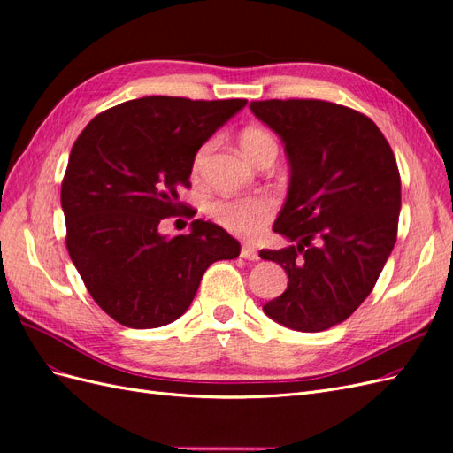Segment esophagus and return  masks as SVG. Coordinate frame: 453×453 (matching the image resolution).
<instances>
[{"label": "esophagus", "mask_w": 453, "mask_h": 453, "mask_svg": "<svg viewBox=\"0 0 453 453\" xmlns=\"http://www.w3.org/2000/svg\"><path fill=\"white\" fill-rule=\"evenodd\" d=\"M240 255H242L243 258H248V260H258V258H260V257H258V251L253 248V245H250V243L242 245Z\"/></svg>", "instance_id": "1"}]
</instances>
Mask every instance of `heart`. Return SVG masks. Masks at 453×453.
Segmentation results:
<instances>
[{
	"label": "heart",
	"mask_w": 453,
	"mask_h": 453,
	"mask_svg": "<svg viewBox=\"0 0 453 453\" xmlns=\"http://www.w3.org/2000/svg\"><path fill=\"white\" fill-rule=\"evenodd\" d=\"M238 145H240L242 155L248 160H251L253 164L258 157L270 153V150H276L278 153V143L273 140V135L258 127L245 128L240 134ZM210 149H211V143H205L203 147L198 149V153L193 160L195 175L202 172L203 162L210 155ZM276 208H278L276 200L270 196L232 198V200H217L210 203V215L219 225L225 226L230 232H234V234L253 236L270 221L273 213H276Z\"/></svg>",
	"instance_id": "b5f03b06"
}]
</instances>
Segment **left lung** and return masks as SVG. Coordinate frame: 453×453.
Wrapping results in <instances>:
<instances>
[{"label": "left lung", "mask_w": 453, "mask_h": 453, "mask_svg": "<svg viewBox=\"0 0 453 453\" xmlns=\"http://www.w3.org/2000/svg\"><path fill=\"white\" fill-rule=\"evenodd\" d=\"M276 132L289 162V190L273 232L295 242L263 250L289 281L263 306L303 333L331 328L374 289L396 240L401 175L393 150L368 117L323 100L251 102Z\"/></svg>", "instance_id": "1"}]
</instances>
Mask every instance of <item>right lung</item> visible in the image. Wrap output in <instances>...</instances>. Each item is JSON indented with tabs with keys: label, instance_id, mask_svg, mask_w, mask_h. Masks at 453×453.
<instances>
[{
	"label": "right lung",
	"instance_id": "add662e5",
	"mask_svg": "<svg viewBox=\"0 0 453 453\" xmlns=\"http://www.w3.org/2000/svg\"><path fill=\"white\" fill-rule=\"evenodd\" d=\"M245 104L145 96L94 117L73 143L60 195L65 245L90 296L117 323L175 321L210 265L240 255V242L211 221L195 219L190 234L173 238L158 225L185 208L177 188L190 185L198 149Z\"/></svg>",
	"mask_w": 453,
	"mask_h": 453
}]
</instances>
